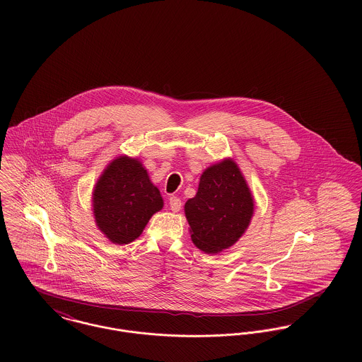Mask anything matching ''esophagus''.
<instances>
[{"instance_id": "esophagus-1", "label": "esophagus", "mask_w": 362, "mask_h": 362, "mask_svg": "<svg viewBox=\"0 0 362 362\" xmlns=\"http://www.w3.org/2000/svg\"><path fill=\"white\" fill-rule=\"evenodd\" d=\"M168 204H170V207H171V210H173L174 213L180 211V209L182 206L181 199H180V198H177V197H171V198H170V201H168Z\"/></svg>"}]
</instances>
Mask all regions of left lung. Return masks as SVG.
I'll list each match as a JSON object with an SVG mask.
<instances>
[{"label": "left lung", "instance_id": "obj_1", "mask_svg": "<svg viewBox=\"0 0 362 362\" xmlns=\"http://www.w3.org/2000/svg\"><path fill=\"white\" fill-rule=\"evenodd\" d=\"M184 211L192 243L206 254H218L244 235L255 201L238 164L228 157L205 168Z\"/></svg>", "mask_w": 362, "mask_h": 362}]
</instances>
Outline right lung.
I'll return each mask as SVG.
<instances>
[{
  "label": "right lung",
  "instance_id": "add662e5",
  "mask_svg": "<svg viewBox=\"0 0 362 362\" xmlns=\"http://www.w3.org/2000/svg\"><path fill=\"white\" fill-rule=\"evenodd\" d=\"M163 205L158 188L138 157L112 158L92 192L95 223L104 237L117 245L135 241Z\"/></svg>",
  "mask_w": 362,
  "mask_h": 362
}]
</instances>
